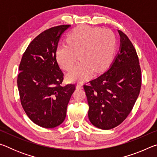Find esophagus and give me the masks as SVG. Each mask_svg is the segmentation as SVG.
<instances>
[{
  "label": "esophagus",
  "instance_id": "34e87169",
  "mask_svg": "<svg viewBox=\"0 0 157 157\" xmlns=\"http://www.w3.org/2000/svg\"><path fill=\"white\" fill-rule=\"evenodd\" d=\"M82 88H83V86H82V84L81 83L77 84V85H76V89H82Z\"/></svg>",
  "mask_w": 157,
  "mask_h": 157
}]
</instances>
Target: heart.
I'll return each mask as SVG.
<instances>
[{"label":"heart","instance_id":"b5f03b06","mask_svg":"<svg viewBox=\"0 0 157 157\" xmlns=\"http://www.w3.org/2000/svg\"><path fill=\"white\" fill-rule=\"evenodd\" d=\"M67 43L58 46L57 60L61 67L68 71L75 64L78 54L81 62L68 73L70 81L84 82L93 73H100L107 67L116 46L114 34L107 29L79 26L69 34Z\"/></svg>","mask_w":157,"mask_h":157}]
</instances>
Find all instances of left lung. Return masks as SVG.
<instances>
[{
    "mask_svg": "<svg viewBox=\"0 0 157 157\" xmlns=\"http://www.w3.org/2000/svg\"><path fill=\"white\" fill-rule=\"evenodd\" d=\"M119 51L105 73L84 85L89 106V119L102 129L125 120L139 97L141 71L139 57L128 37L121 30Z\"/></svg>",
    "mask_w": 157,
    "mask_h": 157,
    "instance_id": "left-lung-1",
    "label": "left lung"
}]
</instances>
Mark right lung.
Returning <instances> with one entry per match:
<instances>
[{
    "label": "right lung",
    "mask_w": 157,
    "mask_h": 157,
    "mask_svg": "<svg viewBox=\"0 0 157 157\" xmlns=\"http://www.w3.org/2000/svg\"><path fill=\"white\" fill-rule=\"evenodd\" d=\"M70 25L44 31L29 44L19 65L17 85L27 116L37 125L53 128L62 124L75 90L74 84L61 86L63 74L56 59L62 34Z\"/></svg>",
    "instance_id": "add662e5"
}]
</instances>
